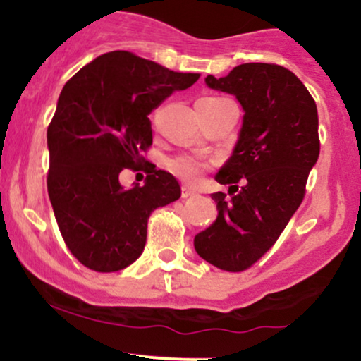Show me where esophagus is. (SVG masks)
<instances>
[{
    "label": "esophagus",
    "instance_id": "esophagus-1",
    "mask_svg": "<svg viewBox=\"0 0 361 361\" xmlns=\"http://www.w3.org/2000/svg\"><path fill=\"white\" fill-rule=\"evenodd\" d=\"M181 193H183V197H193V195H197V188H193V186L190 185H183V188H181Z\"/></svg>",
    "mask_w": 361,
    "mask_h": 361
}]
</instances>
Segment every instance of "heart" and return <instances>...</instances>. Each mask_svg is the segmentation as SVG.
Listing matches in <instances>:
<instances>
[{
	"mask_svg": "<svg viewBox=\"0 0 361 361\" xmlns=\"http://www.w3.org/2000/svg\"><path fill=\"white\" fill-rule=\"evenodd\" d=\"M169 166H171L173 173H176L178 176L185 178V180L188 181H195L200 176L202 169H204V163H200V161L193 156H178L171 161Z\"/></svg>",
	"mask_w": 361,
	"mask_h": 361,
	"instance_id": "obj_1",
	"label": "heart"
}]
</instances>
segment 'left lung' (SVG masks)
Masks as SVG:
<instances>
[{
    "mask_svg": "<svg viewBox=\"0 0 361 361\" xmlns=\"http://www.w3.org/2000/svg\"><path fill=\"white\" fill-rule=\"evenodd\" d=\"M205 85L234 94L244 117L215 175L234 195L212 193L217 219L195 235L193 246L214 267L243 271L276 243L302 204L319 157L317 106L295 74L267 62L241 64L224 78L209 74Z\"/></svg>",
    "mask_w": 361,
    "mask_h": 361,
    "instance_id": "8db88e82",
    "label": "left lung"
}]
</instances>
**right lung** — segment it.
Instances as JSON below:
<instances>
[{
  "label": "right lung",
  "mask_w": 361,
  "mask_h": 361,
  "mask_svg": "<svg viewBox=\"0 0 361 361\" xmlns=\"http://www.w3.org/2000/svg\"><path fill=\"white\" fill-rule=\"evenodd\" d=\"M198 78L114 51L62 88L47 128V190L66 246L90 270L110 273L134 263L146 246L149 215L180 198L176 178L151 163L142 187L123 189L118 175L146 160L147 115Z\"/></svg>",
  "instance_id": "1"
}]
</instances>
